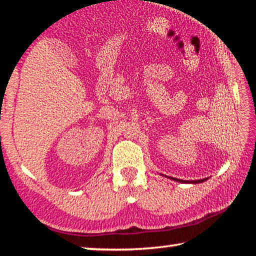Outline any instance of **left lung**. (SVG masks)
<instances>
[{"label": "left lung", "mask_w": 256, "mask_h": 256, "mask_svg": "<svg viewBox=\"0 0 256 256\" xmlns=\"http://www.w3.org/2000/svg\"><path fill=\"white\" fill-rule=\"evenodd\" d=\"M164 177H168V178H170L172 180H176L178 182V183H186V184H198V183H203V182H206V180H209V177H206V178H202V180H180V178H175V177H170V176H166L164 175Z\"/></svg>", "instance_id": "obj_1"}]
</instances>
